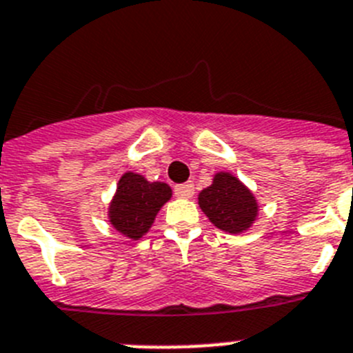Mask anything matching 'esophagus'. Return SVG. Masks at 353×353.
I'll return each instance as SVG.
<instances>
[{
    "instance_id": "1",
    "label": "esophagus",
    "mask_w": 353,
    "mask_h": 353,
    "mask_svg": "<svg viewBox=\"0 0 353 353\" xmlns=\"http://www.w3.org/2000/svg\"><path fill=\"white\" fill-rule=\"evenodd\" d=\"M174 193L179 199H192L193 193H195V184L193 183H183V184H176L174 186Z\"/></svg>"
}]
</instances>
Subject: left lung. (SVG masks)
<instances>
[{
    "mask_svg": "<svg viewBox=\"0 0 353 353\" xmlns=\"http://www.w3.org/2000/svg\"><path fill=\"white\" fill-rule=\"evenodd\" d=\"M199 205L214 227L228 234L248 230L259 211L253 193L228 172L216 174L211 186L200 192Z\"/></svg>",
    "mask_w": 353,
    "mask_h": 353,
    "instance_id": "8db88e82",
    "label": "left lung"
}]
</instances>
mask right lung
I'll use <instances>...</instances> for the list:
<instances>
[{
	"mask_svg": "<svg viewBox=\"0 0 353 353\" xmlns=\"http://www.w3.org/2000/svg\"><path fill=\"white\" fill-rule=\"evenodd\" d=\"M172 196L165 183H149L139 174L126 172L119 179L109 208V220L116 230L130 239H141L151 228L161 205Z\"/></svg>",
	"mask_w": 353,
	"mask_h": 353,
	"instance_id": "add662e5",
	"label": "right lung"
}]
</instances>
